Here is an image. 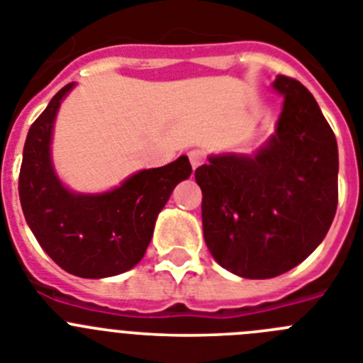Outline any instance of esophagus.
<instances>
[{"instance_id": "1", "label": "esophagus", "mask_w": 363, "mask_h": 363, "mask_svg": "<svg viewBox=\"0 0 363 363\" xmlns=\"http://www.w3.org/2000/svg\"><path fill=\"white\" fill-rule=\"evenodd\" d=\"M189 160H191L192 169H196V167H200L201 163H203L205 152H203V150H200V149H192L191 152H189Z\"/></svg>"}]
</instances>
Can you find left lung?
<instances>
[{
  "label": "left lung",
  "mask_w": 363,
  "mask_h": 363,
  "mask_svg": "<svg viewBox=\"0 0 363 363\" xmlns=\"http://www.w3.org/2000/svg\"><path fill=\"white\" fill-rule=\"evenodd\" d=\"M277 133L255 156L221 154L194 172L211 255L242 278L265 280L301 264L325 238L338 205V145L316 99L278 76Z\"/></svg>",
  "instance_id": "1"
}]
</instances>
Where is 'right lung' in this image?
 <instances>
[{
  "instance_id": "add662e5",
  "label": "right lung",
  "mask_w": 363,
  "mask_h": 363,
  "mask_svg": "<svg viewBox=\"0 0 363 363\" xmlns=\"http://www.w3.org/2000/svg\"><path fill=\"white\" fill-rule=\"evenodd\" d=\"M57 92L27 134L19 171V201L43 251L63 271L79 278H107L129 271L143 258L154 223L172 191L192 172L187 156L145 169L104 194H76L63 187L50 160Z\"/></svg>"
}]
</instances>
